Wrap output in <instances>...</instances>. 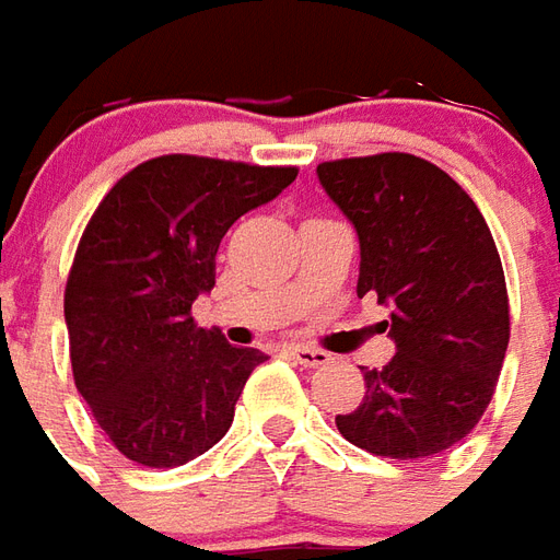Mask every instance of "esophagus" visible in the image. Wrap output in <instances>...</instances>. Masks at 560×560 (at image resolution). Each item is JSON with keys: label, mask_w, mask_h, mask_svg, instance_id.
Returning <instances> with one entry per match:
<instances>
[{"label": "esophagus", "mask_w": 560, "mask_h": 560, "mask_svg": "<svg viewBox=\"0 0 560 560\" xmlns=\"http://www.w3.org/2000/svg\"><path fill=\"white\" fill-rule=\"evenodd\" d=\"M287 355H292L295 362L304 364V368H319V364L331 362V355L323 350H313V347H301V343H289Z\"/></svg>", "instance_id": "34e87169"}]
</instances>
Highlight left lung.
I'll return each instance as SVG.
<instances>
[{
  "label": "left lung",
  "mask_w": 560,
  "mask_h": 560,
  "mask_svg": "<svg viewBox=\"0 0 560 560\" xmlns=\"http://www.w3.org/2000/svg\"><path fill=\"white\" fill-rule=\"evenodd\" d=\"M319 184L359 235V295L386 304L392 362L364 371L337 431L383 458H431L489 407L510 343L494 237L474 198L410 153L323 162Z\"/></svg>",
  "instance_id": "8db88e82"
}]
</instances>
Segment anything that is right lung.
Returning a JSON list of instances; mask_svg holds the SVG:
<instances>
[{"instance_id": "add662e5", "label": "right lung", "mask_w": 560, "mask_h": 560, "mask_svg": "<svg viewBox=\"0 0 560 560\" xmlns=\"http://www.w3.org/2000/svg\"><path fill=\"white\" fill-rule=\"evenodd\" d=\"M299 168L160 156L120 177L83 232L69 283L74 386L110 443L144 467H177L225 438L265 352L196 328L220 241Z\"/></svg>"}]
</instances>
